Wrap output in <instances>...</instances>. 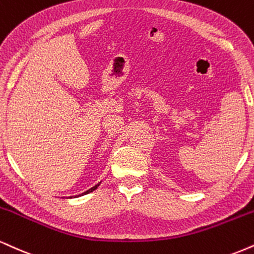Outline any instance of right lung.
<instances>
[{
  "label": "right lung",
  "instance_id": "add662e5",
  "mask_svg": "<svg viewBox=\"0 0 254 254\" xmlns=\"http://www.w3.org/2000/svg\"><path fill=\"white\" fill-rule=\"evenodd\" d=\"M99 185H100V182H99V183H98V185H96V186H94V187H92V188H91V189H88V190H86V191H85V193H82V194H80V195H77V196H75V197H78V196H82V195H86V194H88V193H91V191L96 190V189H97L98 187H99Z\"/></svg>",
  "mask_w": 254,
  "mask_h": 254
}]
</instances>
